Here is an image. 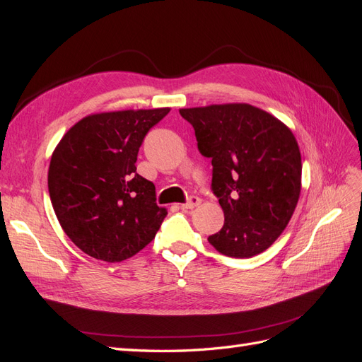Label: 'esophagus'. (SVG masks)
<instances>
[{
    "instance_id": "1",
    "label": "esophagus",
    "mask_w": 362,
    "mask_h": 362,
    "mask_svg": "<svg viewBox=\"0 0 362 362\" xmlns=\"http://www.w3.org/2000/svg\"><path fill=\"white\" fill-rule=\"evenodd\" d=\"M199 204H201V198H198V196H190L187 202L181 204V208H182V210H192V208L198 206Z\"/></svg>"
}]
</instances>
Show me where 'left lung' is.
<instances>
[{"instance_id":"obj_1","label":"left lung","mask_w":362,"mask_h":362,"mask_svg":"<svg viewBox=\"0 0 362 362\" xmlns=\"http://www.w3.org/2000/svg\"><path fill=\"white\" fill-rule=\"evenodd\" d=\"M198 149L211 158V190L225 223L208 237L226 257L250 258L270 247L288 225L302 181L299 145L279 119L250 104L181 108Z\"/></svg>"}]
</instances>
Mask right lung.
Returning <instances> with one entry per match:
<instances>
[{
    "mask_svg": "<svg viewBox=\"0 0 362 362\" xmlns=\"http://www.w3.org/2000/svg\"><path fill=\"white\" fill-rule=\"evenodd\" d=\"M170 108L96 113L76 122L52 152L48 190L63 231L84 254L107 262L136 255L154 240L166 208L136 172L148 131Z\"/></svg>",
    "mask_w": 362,
    "mask_h": 362,
    "instance_id": "obj_1",
    "label": "right lung"
}]
</instances>
